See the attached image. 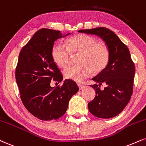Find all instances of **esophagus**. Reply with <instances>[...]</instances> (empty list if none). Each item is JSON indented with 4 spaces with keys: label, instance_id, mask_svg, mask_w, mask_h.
<instances>
[{
    "label": "esophagus",
    "instance_id": "34e87169",
    "mask_svg": "<svg viewBox=\"0 0 146 146\" xmlns=\"http://www.w3.org/2000/svg\"><path fill=\"white\" fill-rule=\"evenodd\" d=\"M78 86L79 87V89L80 90H82V89H83L84 87H85V86L83 85V84H78Z\"/></svg>",
    "mask_w": 146,
    "mask_h": 146
}]
</instances>
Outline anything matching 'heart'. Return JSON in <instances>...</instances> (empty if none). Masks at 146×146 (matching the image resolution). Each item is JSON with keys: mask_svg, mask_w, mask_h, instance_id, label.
Returning <instances> with one entry per match:
<instances>
[{"mask_svg": "<svg viewBox=\"0 0 146 146\" xmlns=\"http://www.w3.org/2000/svg\"><path fill=\"white\" fill-rule=\"evenodd\" d=\"M66 47L56 43L52 47L51 56L54 62L60 68L68 65L71 57L76 56L78 65L70 66L64 71L68 80L82 82L94 73L103 71L110 60V52L103 43L92 36L84 34L74 35L66 40Z\"/></svg>", "mask_w": 146, "mask_h": 146, "instance_id": "heart-1", "label": "heart"}]
</instances>
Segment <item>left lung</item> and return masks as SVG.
<instances>
[{"label":"left lung","instance_id":"8db88e82","mask_svg":"<svg viewBox=\"0 0 146 146\" xmlns=\"http://www.w3.org/2000/svg\"><path fill=\"white\" fill-rule=\"evenodd\" d=\"M79 33L97 35L106 43L110 60L106 68L92 78L96 91L94 99L88 105L92 115L100 118H111L125 108L133 94L135 64L129 48L113 31L104 27L80 30ZM104 84V89H100Z\"/></svg>","mask_w":146,"mask_h":146}]
</instances>
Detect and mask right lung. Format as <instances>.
<instances>
[{
	"instance_id": "right-lung-1",
	"label": "right lung",
	"mask_w": 146,
	"mask_h": 146,
	"mask_svg": "<svg viewBox=\"0 0 146 146\" xmlns=\"http://www.w3.org/2000/svg\"><path fill=\"white\" fill-rule=\"evenodd\" d=\"M69 35L42 29L20 51L15 69L20 98L28 111L39 120H57L62 116L69 100L79 90L71 80L64 81L61 86H50L52 80L60 83L63 79L52 58V47L56 40Z\"/></svg>"
}]
</instances>
